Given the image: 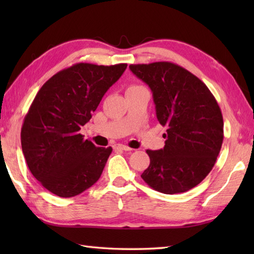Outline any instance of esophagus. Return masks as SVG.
Masks as SVG:
<instances>
[{
	"label": "esophagus",
	"instance_id": "esophagus-1",
	"mask_svg": "<svg viewBox=\"0 0 254 254\" xmlns=\"http://www.w3.org/2000/svg\"><path fill=\"white\" fill-rule=\"evenodd\" d=\"M115 149H119V150H126V152H128V150H132V148H130L128 146H126V145H122V144H116L115 146H113Z\"/></svg>",
	"mask_w": 254,
	"mask_h": 254
}]
</instances>
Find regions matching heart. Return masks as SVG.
I'll use <instances>...</instances> for the list:
<instances>
[{"label":"heart","instance_id":"1","mask_svg":"<svg viewBox=\"0 0 254 254\" xmlns=\"http://www.w3.org/2000/svg\"><path fill=\"white\" fill-rule=\"evenodd\" d=\"M131 87H137V86H136V85H134V86H131Z\"/></svg>","mask_w":254,"mask_h":254}]
</instances>
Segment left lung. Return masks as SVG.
<instances>
[{
  "instance_id": "obj_1",
  "label": "left lung",
  "mask_w": 254,
  "mask_h": 254,
  "mask_svg": "<svg viewBox=\"0 0 254 254\" xmlns=\"http://www.w3.org/2000/svg\"><path fill=\"white\" fill-rule=\"evenodd\" d=\"M153 93L156 117L167 127L164 148L149 150L141 175L154 190L175 194L196 187L216 163L224 139L220 108L207 86L170 62L131 64Z\"/></svg>"
}]
</instances>
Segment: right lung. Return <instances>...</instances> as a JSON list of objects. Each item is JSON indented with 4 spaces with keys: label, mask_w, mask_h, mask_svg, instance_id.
Returning <instances> with one entry per match:
<instances>
[{
    "label": "right lung",
    "mask_w": 254,
    "mask_h": 254,
    "mask_svg": "<svg viewBox=\"0 0 254 254\" xmlns=\"http://www.w3.org/2000/svg\"><path fill=\"white\" fill-rule=\"evenodd\" d=\"M127 66L74 64L37 93L21 127V149L32 176L48 191L72 197L98 181L112 148L96 147L79 131Z\"/></svg>",
    "instance_id": "add662e5"
}]
</instances>
